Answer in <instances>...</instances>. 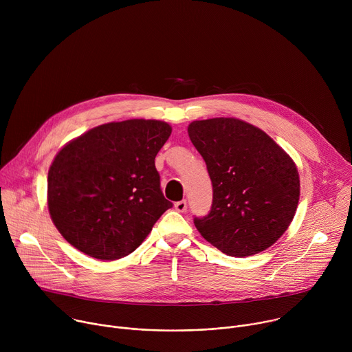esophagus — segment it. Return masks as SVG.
<instances>
[{"label": "esophagus", "mask_w": 352, "mask_h": 352, "mask_svg": "<svg viewBox=\"0 0 352 352\" xmlns=\"http://www.w3.org/2000/svg\"><path fill=\"white\" fill-rule=\"evenodd\" d=\"M174 208H175L177 212L184 213V212L186 210V200H179V202H177V204L174 205Z\"/></svg>", "instance_id": "34e87169"}]
</instances>
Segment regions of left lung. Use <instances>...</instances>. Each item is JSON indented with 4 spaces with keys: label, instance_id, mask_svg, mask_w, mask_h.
I'll return each mask as SVG.
<instances>
[{
    "label": "left lung",
    "instance_id": "8db88e82",
    "mask_svg": "<svg viewBox=\"0 0 352 352\" xmlns=\"http://www.w3.org/2000/svg\"><path fill=\"white\" fill-rule=\"evenodd\" d=\"M190 142L213 185L212 209L197 231L223 254L256 255L291 224L299 200L295 163L262 129L236 118L193 121Z\"/></svg>",
    "mask_w": 352,
    "mask_h": 352
}]
</instances>
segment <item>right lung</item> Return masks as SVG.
Wrapping results in <instances>:
<instances>
[{
    "label": "right lung",
    "instance_id": "right-lung-1",
    "mask_svg": "<svg viewBox=\"0 0 352 352\" xmlns=\"http://www.w3.org/2000/svg\"><path fill=\"white\" fill-rule=\"evenodd\" d=\"M167 122L126 120L96 126L64 146L47 178V202L61 235L80 252L116 261L144 241L173 204L155 166Z\"/></svg>",
    "mask_w": 352,
    "mask_h": 352
}]
</instances>
